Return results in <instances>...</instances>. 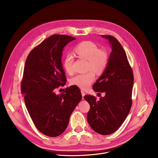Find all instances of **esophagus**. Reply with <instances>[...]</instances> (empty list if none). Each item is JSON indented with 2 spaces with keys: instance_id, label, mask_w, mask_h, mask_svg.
<instances>
[{
  "instance_id": "34e87169",
  "label": "esophagus",
  "mask_w": 158,
  "mask_h": 158,
  "mask_svg": "<svg viewBox=\"0 0 158 158\" xmlns=\"http://www.w3.org/2000/svg\"><path fill=\"white\" fill-rule=\"evenodd\" d=\"M81 94L82 96V99H84V96H85V92L83 91V90H81Z\"/></svg>"
}]
</instances>
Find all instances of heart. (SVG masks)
Here are the masks:
<instances>
[{
    "label": "heart",
    "mask_w": 158,
    "mask_h": 158,
    "mask_svg": "<svg viewBox=\"0 0 158 158\" xmlns=\"http://www.w3.org/2000/svg\"><path fill=\"white\" fill-rule=\"evenodd\" d=\"M77 56L88 60L87 70L90 71L84 74H79L73 77L71 84L77 86L82 89H87L95 79V73H102L107 65L108 55L106 51L100 49L97 45L91 41H83L75 48ZM73 56L67 53L63 60L62 65L64 70L69 74L74 73Z\"/></svg>",
    "instance_id": "obj_1"
}]
</instances>
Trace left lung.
<instances>
[{
	"mask_svg": "<svg viewBox=\"0 0 158 158\" xmlns=\"http://www.w3.org/2000/svg\"><path fill=\"white\" fill-rule=\"evenodd\" d=\"M112 47L106 69L93 85L96 92L105 93L99 100L91 95L84 98L89 102L87 121L91 128L102 135L116 131L127 116L132 106L134 76L123 46L112 35H102Z\"/></svg>",
	"mask_w": 158,
	"mask_h": 158,
	"instance_id": "1",
	"label": "left lung"
}]
</instances>
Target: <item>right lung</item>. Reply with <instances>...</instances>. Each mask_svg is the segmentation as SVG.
Masks as SVG:
<instances>
[{
	"label": "right lung",
	"mask_w": 158,
	"mask_h": 158,
	"mask_svg": "<svg viewBox=\"0 0 158 158\" xmlns=\"http://www.w3.org/2000/svg\"><path fill=\"white\" fill-rule=\"evenodd\" d=\"M75 37L54 34L42 41L28 55L21 81V93L36 128L49 137L61 134L82 95L71 85L60 95L56 89L67 81L62 65V51Z\"/></svg>",
	"instance_id": "add662e5"
}]
</instances>
